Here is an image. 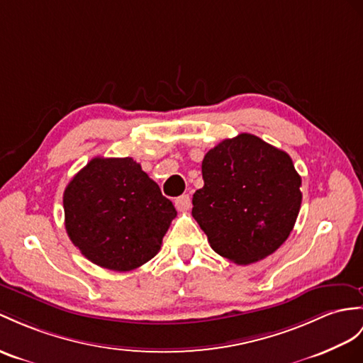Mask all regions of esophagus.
Returning a JSON list of instances; mask_svg holds the SVG:
<instances>
[{
  "instance_id": "obj_1",
  "label": "esophagus",
  "mask_w": 363,
  "mask_h": 363,
  "mask_svg": "<svg viewBox=\"0 0 363 363\" xmlns=\"http://www.w3.org/2000/svg\"><path fill=\"white\" fill-rule=\"evenodd\" d=\"M175 208L179 211H188L191 208V199L188 194H183V196L175 199Z\"/></svg>"
}]
</instances>
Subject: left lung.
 Wrapping results in <instances>:
<instances>
[{"label":"left lung","instance_id":"8db88e82","mask_svg":"<svg viewBox=\"0 0 363 363\" xmlns=\"http://www.w3.org/2000/svg\"><path fill=\"white\" fill-rule=\"evenodd\" d=\"M201 174L205 186L194 194L192 217L212 250L250 264L280 248L302 203V179L285 151L240 134L211 149Z\"/></svg>","mask_w":363,"mask_h":363}]
</instances>
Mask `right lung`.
I'll use <instances>...</instances> for the list:
<instances>
[{
	"label": "right lung",
	"instance_id": "1",
	"mask_svg": "<svg viewBox=\"0 0 363 363\" xmlns=\"http://www.w3.org/2000/svg\"><path fill=\"white\" fill-rule=\"evenodd\" d=\"M65 225L87 260L125 272L151 260L177 211L134 158L95 157L65 189Z\"/></svg>",
	"mask_w": 363,
	"mask_h": 363
}]
</instances>
